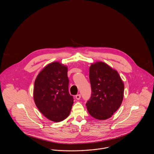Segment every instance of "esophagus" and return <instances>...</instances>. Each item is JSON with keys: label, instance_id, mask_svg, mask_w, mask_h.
Masks as SVG:
<instances>
[{"label": "esophagus", "instance_id": "esophagus-1", "mask_svg": "<svg viewBox=\"0 0 154 154\" xmlns=\"http://www.w3.org/2000/svg\"><path fill=\"white\" fill-rule=\"evenodd\" d=\"M81 97V94H78V95H76L75 96V98H76V100H80Z\"/></svg>", "mask_w": 154, "mask_h": 154}]
</instances>
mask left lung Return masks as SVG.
Listing matches in <instances>:
<instances>
[{"mask_svg": "<svg viewBox=\"0 0 154 154\" xmlns=\"http://www.w3.org/2000/svg\"><path fill=\"white\" fill-rule=\"evenodd\" d=\"M91 96L86 104L89 114L98 120H106L120 107L124 84L118 72L101 62L89 67Z\"/></svg>", "mask_w": 154, "mask_h": 154, "instance_id": "8db88e82", "label": "left lung"}]
</instances>
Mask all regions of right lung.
<instances>
[{"instance_id":"right-lung-1","label":"right lung","mask_w":154,"mask_h":154,"mask_svg":"<svg viewBox=\"0 0 154 154\" xmlns=\"http://www.w3.org/2000/svg\"><path fill=\"white\" fill-rule=\"evenodd\" d=\"M67 67L59 62L48 64L40 72L34 82L35 104L44 116L54 122L66 119L73 103L69 90Z\"/></svg>"}]
</instances>
